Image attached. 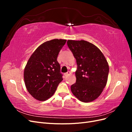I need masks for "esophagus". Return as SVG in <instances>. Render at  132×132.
I'll use <instances>...</instances> for the list:
<instances>
[{
	"instance_id": "34e87169",
	"label": "esophagus",
	"mask_w": 132,
	"mask_h": 132,
	"mask_svg": "<svg viewBox=\"0 0 132 132\" xmlns=\"http://www.w3.org/2000/svg\"><path fill=\"white\" fill-rule=\"evenodd\" d=\"M70 71H67V73H64V75H65V77H68V75H69L70 74Z\"/></svg>"
}]
</instances>
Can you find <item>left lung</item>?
Wrapping results in <instances>:
<instances>
[{
  "mask_svg": "<svg viewBox=\"0 0 132 132\" xmlns=\"http://www.w3.org/2000/svg\"><path fill=\"white\" fill-rule=\"evenodd\" d=\"M67 45L76 59V82L71 91L80 101L91 102L96 99L106 85L109 66L98 48L84 40H68Z\"/></svg>",
  "mask_w": 132,
  "mask_h": 132,
  "instance_id": "obj_1",
  "label": "left lung"
}]
</instances>
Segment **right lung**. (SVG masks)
I'll return each instance as SVG.
<instances>
[{"label": "right lung", "mask_w": 132, "mask_h": 132, "mask_svg": "<svg viewBox=\"0 0 132 132\" xmlns=\"http://www.w3.org/2000/svg\"><path fill=\"white\" fill-rule=\"evenodd\" d=\"M66 41V39H54L44 42L28 61L23 77L28 92L35 99L45 101L50 98L63 80L57 59Z\"/></svg>", "instance_id": "1"}]
</instances>
